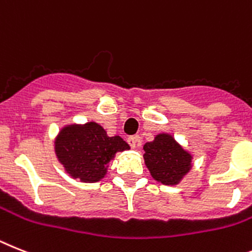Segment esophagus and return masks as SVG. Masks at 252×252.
<instances>
[{"instance_id": "34e87169", "label": "esophagus", "mask_w": 252, "mask_h": 252, "mask_svg": "<svg viewBox=\"0 0 252 252\" xmlns=\"http://www.w3.org/2000/svg\"><path fill=\"white\" fill-rule=\"evenodd\" d=\"M128 141V143H129V146L132 147V149H136L137 145L139 143V141H141V137L139 136H132L129 137V138L126 139Z\"/></svg>"}]
</instances>
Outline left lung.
Wrapping results in <instances>:
<instances>
[{"mask_svg": "<svg viewBox=\"0 0 252 252\" xmlns=\"http://www.w3.org/2000/svg\"><path fill=\"white\" fill-rule=\"evenodd\" d=\"M143 152L146 168L161 185H179L193 165V155L170 133H158L154 141L143 145Z\"/></svg>", "mask_w": 252, "mask_h": 252, "instance_id": "8db88e82", "label": "left lung"}]
</instances>
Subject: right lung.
Segmentation results:
<instances>
[{
  "mask_svg": "<svg viewBox=\"0 0 252 252\" xmlns=\"http://www.w3.org/2000/svg\"><path fill=\"white\" fill-rule=\"evenodd\" d=\"M55 155L65 173L83 183H96L105 178L107 168L118 152L129 150L120 136H107L98 123H70L55 137Z\"/></svg>",
  "mask_w": 252,
  "mask_h": 252,
  "instance_id": "1",
  "label": "right lung"
}]
</instances>
